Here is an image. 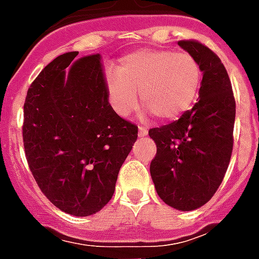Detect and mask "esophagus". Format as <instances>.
Here are the masks:
<instances>
[{
	"mask_svg": "<svg viewBox=\"0 0 259 259\" xmlns=\"http://www.w3.org/2000/svg\"><path fill=\"white\" fill-rule=\"evenodd\" d=\"M147 133H148V129H147V127H143V126H141L140 129H139V136H140V137L147 136Z\"/></svg>",
	"mask_w": 259,
	"mask_h": 259,
	"instance_id": "34e87169",
	"label": "esophagus"
}]
</instances>
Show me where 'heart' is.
Here are the masks:
<instances>
[{
	"label": "heart",
	"instance_id": "heart-1",
	"mask_svg": "<svg viewBox=\"0 0 259 259\" xmlns=\"http://www.w3.org/2000/svg\"><path fill=\"white\" fill-rule=\"evenodd\" d=\"M201 81L202 70L194 55L143 48L120 58L116 72L105 76V89L113 111L120 116L137 108L140 93L150 112L159 120L172 122L193 108Z\"/></svg>",
	"mask_w": 259,
	"mask_h": 259
}]
</instances>
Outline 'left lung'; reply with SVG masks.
<instances>
[{
	"label": "left lung",
	"mask_w": 259,
	"mask_h": 259,
	"mask_svg": "<svg viewBox=\"0 0 259 259\" xmlns=\"http://www.w3.org/2000/svg\"><path fill=\"white\" fill-rule=\"evenodd\" d=\"M202 70L200 100L179 120L150 129L157 144L150 174L161 200L179 211L200 208L228 170L236 118L232 83L218 55L195 40L178 42Z\"/></svg>",
	"instance_id": "8db88e82"
}]
</instances>
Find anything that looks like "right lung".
Here are the masks:
<instances>
[{
    "instance_id": "right-lung-1",
    "label": "right lung",
    "mask_w": 259,
    "mask_h": 259,
    "mask_svg": "<svg viewBox=\"0 0 259 259\" xmlns=\"http://www.w3.org/2000/svg\"><path fill=\"white\" fill-rule=\"evenodd\" d=\"M59 55L27 90L23 146L40 190L61 211L89 217L112 198L137 126L108 101L100 55Z\"/></svg>"
}]
</instances>
